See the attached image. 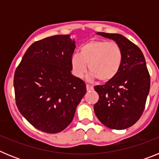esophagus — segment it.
<instances>
[{
    "instance_id": "obj_1",
    "label": "esophagus",
    "mask_w": 159,
    "mask_h": 159,
    "mask_svg": "<svg viewBox=\"0 0 159 159\" xmlns=\"http://www.w3.org/2000/svg\"><path fill=\"white\" fill-rule=\"evenodd\" d=\"M93 87L92 86H90V85H88V84H87V91H92V90H93Z\"/></svg>"
}]
</instances>
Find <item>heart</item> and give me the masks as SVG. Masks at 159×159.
<instances>
[{
    "instance_id": "b5f03b06",
    "label": "heart",
    "mask_w": 159,
    "mask_h": 159,
    "mask_svg": "<svg viewBox=\"0 0 159 159\" xmlns=\"http://www.w3.org/2000/svg\"><path fill=\"white\" fill-rule=\"evenodd\" d=\"M123 63V52L116 42L93 40L84 43L80 55H73L71 59L72 73L82 78L88 70L89 80L99 79L107 82L116 76Z\"/></svg>"
}]
</instances>
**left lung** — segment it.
<instances>
[{
  "label": "left lung",
  "instance_id": "8db88e82",
  "mask_svg": "<svg viewBox=\"0 0 159 159\" xmlns=\"http://www.w3.org/2000/svg\"><path fill=\"white\" fill-rule=\"evenodd\" d=\"M115 40L123 52V63L116 76L94 89L99 101L94 111L99 121L108 128L123 130L139 119L145 108L151 87V78L140 48L116 33L97 32Z\"/></svg>",
  "mask_w": 159,
  "mask_h": 159
}]
</instances>
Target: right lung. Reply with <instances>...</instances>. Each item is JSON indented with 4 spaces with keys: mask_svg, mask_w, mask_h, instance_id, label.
Returning a JSON list of instances; mask_svg holds the SVG:
<instances>
[{
    "mask_svg": "<svg viewBox=\"0 0 159 159\" xmlns=\"http://www.w3.org/2000/svg\"><path fill=\"white\" fill-rule=\"evenodd\" d=\"M75 41L70 35H56L34 42L14 74L18 110L41 131L55 134L71 123L86 94V84L71 75Z\"/></svg>",
    "mask_w": 159,
    "mask_h": 159,
    "instance_id": "1",
    "label": "right lung"
}]
</instances>
